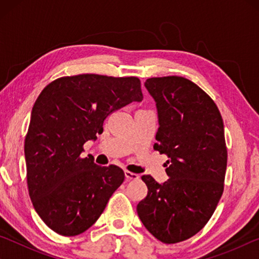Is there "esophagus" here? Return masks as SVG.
I'll return each mask as SVG.
<instances>
[{
	"instance_id": "1",
	"label": "esophagus",
	"mask_w": 259,
	"mask_h": 259,
	"mask_svg": "<svg viewBox=\"0 0 259 259\" xmlns=\"http://www.w3.org/2000/svg\"><path fill=\"white\" fill-rule=\"evenodd\" d=\"M124 175H125L126 181H137V179H139V175L134 174V172H131V171H128V170H126V171H124Z\"/></svg>"
}]
</instances>
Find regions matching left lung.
<instances>
[{"mask_svg":"<svg viewBox=\"0 0 259 259\" xmlns=\"http://www.w3.org/2000/svg\"><path fill=\"white\" fill-rule=\"evenodd\" d=\"M144 85L155 102L154 150L169 157V179L159 184L150 175L142 177L148 192L137 212L157 240L177 243L202 230L223 194L224 123L213 100L185 77H152Z\"/></svg>","mask_w":259,"mask_h":259,"instance_id":"1","label":"left lung"}]
</instances>
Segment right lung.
Returning a JSON list of instances; mask_svg holds the SVG:
<instances>
[{"label": "right lung", "mask_w": 259, "mask_h": 259, "mask_svg": "<svg viewBox=\"0 0 259 259\" xmlns=\"http://www.w3.org/2000/svg\"><path fill=\"white\" fill-rule=\"evenodd\" d=\"M143 100L137 77L97 74L60 77L35 102L25 139L27 185L35 211L56 233H83L99 218L124 181L116 165L82 159L83 144L97 139L108 114Z\"/></svg>", "instance_id": "right-lung-1"}]
</instances>
